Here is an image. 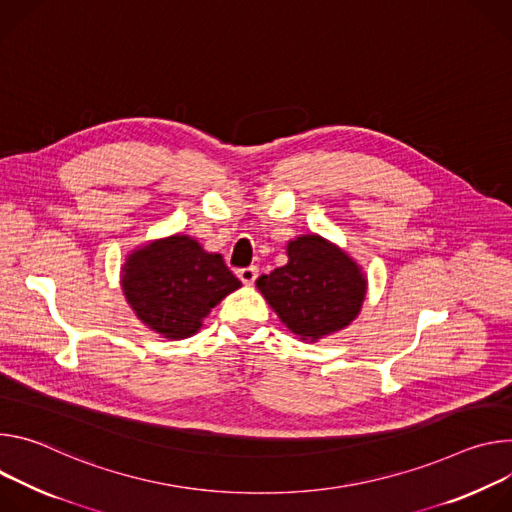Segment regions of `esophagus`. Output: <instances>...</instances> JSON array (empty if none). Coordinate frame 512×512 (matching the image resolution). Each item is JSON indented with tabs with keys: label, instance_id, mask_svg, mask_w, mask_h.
<instances>
[{
	"label": "esophagus",
	"instance_id": "34e87169",
	"mask_svg": "<svg viewBox=\"0 0 512 512\" xmlns=\"http://www.w3.org/2000/svg\"><path fill=\"white\" fill-rule=\"evenodd\" d=\"M256 276H258V268H256V266H248V268H240V270H238V278L244 282L246 287H252V285H254Z\"/></svg>",
	"mask_w": 512,
	"mask_h": 512
}]
</instances>
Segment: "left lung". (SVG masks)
<instances>
[{
    "mask_svg": "<svg viewBox=\"0 0 512 512\" xmlns=\"http://www.w3.org/2000/svg\"><path fill=\"white\" fill-rule=\"evenodd\" d=\"M289 262L262 274L256 287L303 342H319L346 329L362 311L368 278L362 266L319 234H303L287 244Z\"/></svg>",
    "mask_w": 512,
    "mask_h": 512,
    "instance_id": "1",
    "label": "left lung"
}]
</instances>
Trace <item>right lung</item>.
<instances>
[{
	"label": "right lung",
	"instance_id": "obj_1",
	"mask_svg": "<svg viewBox=\"0 0 512 512\" xmlns=\"http://www.w3.org/2000/svg\"><path fill=\"white\" fill-rule=\"evenodd\" d=\"M120 285L128 305L150 331L166 339H187L242 282L221 254L203 250L187 234H173L132 250L122 264Z\"/></svg>",
	"mask_w": 512,
	"mask_h": 512
}]
</instances>
